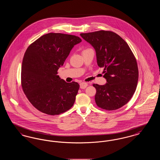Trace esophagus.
Listing matches in <instances>:
<instances>
[{
    "label": "esophagus",
    "mask_w": 160,
    "mask_h": 160,
    "mask_svg": "<svg viewBox=\"0 0 160 160\" xmlns=\"http://www.w3.org/2000/svg\"><path fill=\"white\" fill-rule=\"evenodd\" d=\"M88 83H84V82H82V83H81L80 84V88H81V89H85L87 86H88Z\"/></svg>",
    "instance_id": "esophagus-1"
}]
</instances>
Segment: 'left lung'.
<instances>
[{
    "label": "left lung",
    "instance_id": "obj_1",
    "mask_svg": "<svg viewBox=\"0 0 160 160\" xmlns=\"http://www.w3.org/2000/svg\"><path fill=\"white\" fill-rule=\"evenodd\" d=\"M80 36L93 47L98 65L104 68L106 83L93 84L97 90V105L107 110L122 107L134 93L138 79L137 61L128 44L111 31L81 33Z\"/></svg>",
    "mask_w": 160,
    "mask_h": 160
}]
</instances>
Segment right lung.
Returning a JSON list of instances; mask_svg holds the SVG:
<instances>
[{"instance_id": "1", "label": "right lung", "mask_w": 160, "mask_h": 160, "mask_svg": "<svg viewBox=\"0 0 160 160\" xmlns=\"http://www.w3.org/2000/svg\"><path fill=\"white\" fill-rule=\"evenodd\" d=\"M82 39L75 35L49 33L29 46L23 57L22 86L31 104L40 112L59 114L74 103L80 86L58 75L74 46Z\"/></svg>"}]
</instances>
